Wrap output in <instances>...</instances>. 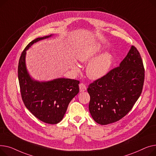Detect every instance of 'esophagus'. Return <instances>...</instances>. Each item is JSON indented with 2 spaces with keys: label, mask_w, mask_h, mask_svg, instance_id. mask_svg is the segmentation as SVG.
<instances>
[{
  "label": "esophagus",
  "mask_w": 156,
  "mask_h": 156,
  "mask_svg": "<svg viewBox=\"0 0 156 156\" xmlns=\"http://www.w3.org/2000/svg\"><path fill=\"white\" fill-rule=\"evenodd\" d=\"M79 89L80 92H84L86 90V86L83 83H80L79 84Z\"/></svg>",
  "instance_id": "34e87169"
}]
</instances>
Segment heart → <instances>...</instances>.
I'll use <instances>...</instances> for the list:
<instances>
[{
    "label": "heart",
    "mask_w": 156,
    "mask_h": 156,
    "mask_svg": "<svg viewBox=\"0 0 156 156\" xmlns=\"http://www.w3.org/2000/svg\"><path fill=\"white\" fill-rule=\"evenodd\" d=\"M101 45L99 43H94L90 44L80 52L78 55V59L82 62H89L98 55L101 51ZM112 60V55L110 53L106 52L101 55L88 64L86 69L87 76L94 80L103 77L110 69ZM74 69L76 71H78L79 67L74 66Z\"/></svg>",
    "instance_id": "obj_1"
}]
</instances>
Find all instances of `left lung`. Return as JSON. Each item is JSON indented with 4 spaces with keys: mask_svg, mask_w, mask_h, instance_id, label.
I'll list each match as a JSON object with an SVG mask.
<instances>
[{
    "mask_svg": "<svg viewBox=\"0 0 156 156\" xmlns=\"http://www.w3.org/2000/svg\"><path fill=\"white\" fill-rule=\"evenodd\" d=\"M144 77L140 53L132 46L120 66L89 85V109L94 120L108 125L124 117L140 97Z\"/></svg>",
    "mask_w": 156,
    "mask_h": 156,
    "instance_id": "1",
    "label": "left lung"
}]
</instances>
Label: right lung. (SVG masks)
Wrapping results in <instances>:
<instances>
[{
	"label": "right lung",
	"instance_id": "obj_1",
	"mask_svg": "<svg viewBox=\"0 0 156 156\" xmlns=\"http://www.w3.org/2000/svg\"><path fill=\"white\" fill-rule=\"evenodd\" d=\"M51 36L38 38L26 46L18 64V79L26 108L40 120L57 124L63 119L70 101L79 93V81L66 78L47 82L35 80L30 77L25 62L26 50L34 43Z\"/></svg>",
	"mask_w": 156,
	"mask_h": 156
}]
</instances>
